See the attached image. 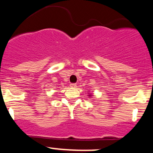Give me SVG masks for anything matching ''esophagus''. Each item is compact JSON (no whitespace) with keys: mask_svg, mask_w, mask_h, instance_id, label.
Listing matches in <instances>:
<instances>
[{"mask_svg":"<svg viewBox=\"0 0 153 153\" xmlns=\"http://www.w3.org/2000/svg\"><path fill=\"white\" fill-rule=\"evenodd\" d=\"M70 85V87H71V88H75V87H76V83H71V84Z\"/></svg>","mask_w":153,"mask_h":153,"instance_id":"obj_1","label":"esophagus"}]
</instances>
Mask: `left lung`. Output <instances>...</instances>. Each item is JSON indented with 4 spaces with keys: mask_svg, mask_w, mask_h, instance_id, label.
I'll use <instances>...</instances> for the list:
<instances>
[{
    "mask_svg": "<svg viewBox=\"0 0 153 153\" xmlns=\"http://www.w3.org/2000/svg\"><path fill=\"white\" fill-rule=\"evenodd\" d=\"M88 96H89V97H91L92 95H91V94H89V95H88Z\"/></svg>",
    "mask_w": 153,
    "mask_h": 153,
    "instance_id": "8db88e82",
    "label": "left lung"
}]
</instances>
